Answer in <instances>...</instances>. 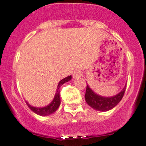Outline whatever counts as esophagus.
<instances>
[{"label": "esophagus", "mask_w": 146, "mask_h": 146, "mask_svg": "<svg viewBox=\"0 0 146 146\" xmlns=\"http://www.w3.org/2000/svg\"><path fill=\"white\" fill-rule=\"evenodd\" d=\"M81 75H82L81 72H80V71H74V72H73V78H80Z\"/></svg>", "instance_id": "34e87169"}]
</instances>
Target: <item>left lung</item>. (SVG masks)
Here are the masks:
<instances>
[{"mask_svg": "<svg viewBox=\"0 0 146 146\" xmlns=\"http://www.w3.org/2000/svg\"><path fill=\"white\" fill-rule=\"evenodd\" d=\"M125 87L122 89V91L117 94L113 97H103L96 94L92 88L87 85L86 91L85 99L87 104L95 110L100 111H107L112 109L117 105L123 98L125 91Z\"/></svg>", "mask_w": 146, "mask_h": 146, "instance_id": "8db88e82", "label": "left lung"}]
</instances>
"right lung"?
Wrapping results in <instances>:
<instances>
[{
  "label": "right lung",
  "instance_id": "right-lung-1",
  "mask_svg": "<svg viewBox=\"0 0 146 146\" xmlns=\"http://www.w3.org/2000/svg\"><path fill=\"white\" fill-rule=\"evenodd\" d=\"M71 79H72V75L68 76L66 78H63V80H61L59 82L58 87H57V90H56L54 98L50 104H48L46 106L39 108V107L32 106L29 104L28 102H26L27 106H29V108L32 111H34L35 114L40 116H47L53 114V113L55 112L56 110L59 108L60 105V97L59 88H60L61 86L63 85V84H64L65 83H66V82L71 80Z\"/></svg>",
  "mask_w": 146,
  "mask_h": 146
}]
</instances>
